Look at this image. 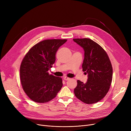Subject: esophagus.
<instances>
[{"label": "esophagus", "mask_w": 131, "mask_h": 131, "mask_svg": "<svg viewBox=\"0 0 131 131\" xmlns=\"http://www.w3.org/2000/svg\"><path fill=\"white\" fill-rule=\"evenodd\" d=\"M70 78H68V77H65L64 78V80H65V81H67V80H70Z\"/></svg>", "instance_id": "esophagus-1"}]
</instances>
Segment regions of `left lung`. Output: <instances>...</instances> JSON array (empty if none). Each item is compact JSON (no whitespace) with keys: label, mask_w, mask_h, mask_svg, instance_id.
Masks as SVG:
<instances>
[{"label":"left lung","mask_w":131,"mask_h":131,"mask_svg":"<svg viewBox=\"0 0 131 131\" xmlns=\"http://www.w3.org/2000/svg\"><path fill=\"white\" fill-rule=\"evenodd\" d=\"M84 51L82 68L88 74L86 83L78 80L74 89L77 98L86 104H93L104 98L112 83L113 68L108 54L97 43L88 39H74Z\"/></svg>","instance_id":"left-lung-1"}]
</instances>
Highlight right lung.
I'll list each match as a JSON object with an SVG mask.
<instances>
[{"mask_svg": "<svg viewBox=\"0 0 131 131\" xmlns=\"http://www.w3.org/2000/svg\"><path fill=\"white\" fill-rule=\"evenodd\" d=\"M66 39H49L32 47L20 66V79L23 90L33 101L45 103L50 101L60 90L61 78L48 73L56 60V53Z\"/></svg>", "mask_w": 131, "mask_h": 131, "instance_id": "right-lung-1", "label": "right lung"}]
</instances>
